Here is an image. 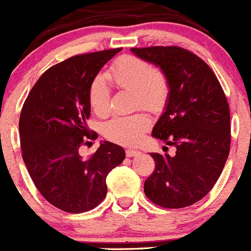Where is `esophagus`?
Returning <instances> with one entry per match:
<instances>
[{
  "instance_id": "esophagus-1",
  "label": "esophagus",
  "mask_w": 251,
  "mask_h": 251,
  "mask_svg": "<svg viewBox=\"0 0 251 251\" xmlns=\"http://www.w3.org/2000/svg\"><path fill=\"white\" fill-rule=\"evenodd\" d=\"M138 154H139V150H137V149H127V150H126V155H127L128 157L137 156Z\"/></svg>"
}]
</instances>
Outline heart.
<instances>
[{
  "instance_id": "b5f03b06",
  "label": "heart",
  "mask_w": 251,
  "mask_h": 251,
  "mask_svg": "<svg viewBox=\"0 0 251 251\" xmlns=\"http://www.w3.org/2000/svg\"><path fill=\"white\" fill-rule=\"evenodd\" d=\"M107 77L121 88L135 94V103L143 108L157 111L169 97V82L161 71L152 69L149 63L132 55H123L112 65ZM109 85L102 75L94 78L88 90V102L92 111L104 116L109 109ZM150 128V119L145 114L114 117L104 124V135L123 145L137 144Z\"/></svg>"
}]
</instances>
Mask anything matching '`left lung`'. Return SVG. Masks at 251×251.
Segmentation results:
<instances>
[{"mask_svg":"<svg viewBox=\"0 0 251 251\" xmlns=\"http://www.w3.org/2000/svg\"><path fill=\"white\" fill-rule=\"evenodd\" d=\"M169 82L164 113L151 135L176 154L150 152L155 170L144 192L155 204L182 208L202 200L217 182L230 149L229 104L218 78L202 59L178 47L132 48Z\"/></svg>","mask_w":251,"mask_h":251,"instance_id":"obj_1","label":"left lung"}]
</instances>
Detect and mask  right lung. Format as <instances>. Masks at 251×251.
Returning <instances> with one entry per match:
<instances>
[{
    "mask_svg": "<svg viewBox=\"0 0 251 251\" xmlns=\"http://www.w3.org/2000/svg\"><path fill=\"white\" fill-rule=\"evenodd\" d=\"M121 50L76 55L51 66L23 104V161L43 197L61 211L81 213L99 206L107 195V175L126 157L123 148L106 140L91 157L78 154L83 139L94 138L86 123L90 86Z\"/></svg>",
    "mask_w": 251,
    "mask_h": 251,
    "instance_id": "add662e5",
    "label": "right lung"
}]
</instances>
